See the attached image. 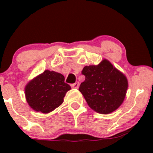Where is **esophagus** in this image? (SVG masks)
Segmentation results:
<instances>
[{
  "label": "esophagus",
  "instance_id": "obj_1",
  "mask_svg": "<svg viewBox=\"0 0 153 153\" xmlns=\"http://www.w3.org/2000/svg\"><path fill=\"white\" fill-rule=\"evenodd\" d=\"M71 86H72V88H75V89H78V86H79V83L78 82L74 83V84H71Z\"/></svg>",
  "mask_w": 153,
  "mask_h": 153
}]
</instances>
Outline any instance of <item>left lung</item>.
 Wrapping results in <instances>:
<instances>
[{
	"mask_svg": "<svg viewBox=\"0 0 153 153\" xmlns=\"http://www.w3.org/2000/svg\"><path fill=\"white\" fill-rule=\"evenodd\" d=\"M81 74L85 81L79 91L89 107L101 114L118 109L124 101L128 82L125 75L104 59L97 66H86Z\"/></svg>",
	"mask_w": 153,
	"mask_h": 153,
	"instance_id": "left-lung-1",
	"label": "left lung"
}]
</instances>
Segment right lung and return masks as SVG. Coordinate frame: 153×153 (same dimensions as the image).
Wrapping results in <instances>:
<instances>
[{
	"label": "right lung",
	"mask_w": 153,
	"mask_h": 153,
	"mask_svg": "<svg viewBox=\"0 0 153 153\" xmlns=\"http://www.w3.org/2000/svg\"><path fill=\"white\" fill-rule=\"evenodd\" d=\"M71 89L58 72L45 70L27 84L25 94L29 105L37 112L48 113L58 107Z\"/></svg>",
	"instance_id": "1"
}]
</instances>
